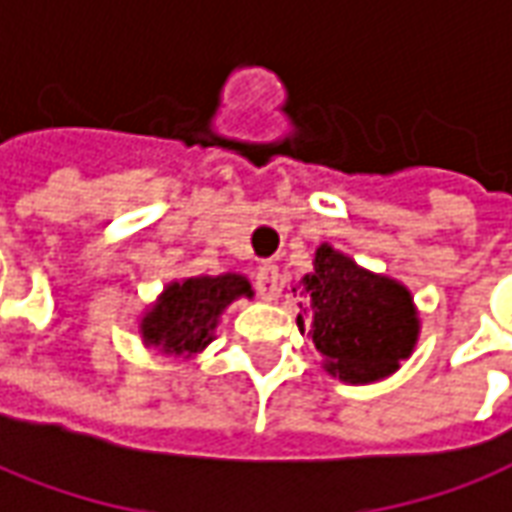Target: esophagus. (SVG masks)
I'll return each instance as SVG.
<instances>
[{
  "instance_id": "obj_1",
  "label": "esophagus",
  "mask_w": 512,
  "mask_h": 512,
  "mask_svg": "<svg viewBox=\"0 0 512 512\" xmlns=\"http://www.w3.org/2000/svg\"><path fill=\"white\" fill-rule=\"evenodd\" d=\"M277 266L274 263H263V266L257 268V293L263 296V299H274L277 296Z\"/></svg>"
}]
</instances>
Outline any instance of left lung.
Segmentation results:
<instances>
[{"mask_svg": "<svg viewBox=\"0 0 512 512\" xmlns=\"http://www.w3.org/2000/svg\"><path fill=\"white\" fill-rule=\"evenodd\" d=\"M299 288L310 296L307 327L332 377L349 385L380 382L413 355L421 316L405 282L363 268L332 244H318L313 271ZM296 321L305 327L302 313Z\"/></svg>", "mask_w": 512, "mask_h": 512, "instance_id": "obj_1", "label": "left lung"}]
</instances>
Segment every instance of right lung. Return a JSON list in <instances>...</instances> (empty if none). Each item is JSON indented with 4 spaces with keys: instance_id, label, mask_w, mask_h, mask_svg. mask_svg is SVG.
I'll list each match as a JSON object with an SVG mask.
<instances>
[{
    "instance_id": "1",
    "label": "right lung",
    "mask_w": 512,
    "mask_h": 512,
    "mask_svg": "<svg viewBox=\"0 0 512 512\" xmlns=\"http://www.w3.org/2000/svg\"><path fill=\"white\" fill-rule=\"evenodd\" d=\"M255 288L241 271L196 274L163 285L152 305L138 318V335L146 349L194 360L216 341L224 310L238 299H252Z\"/></svg>"
}]
</instances>
